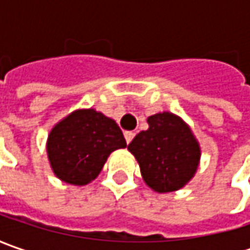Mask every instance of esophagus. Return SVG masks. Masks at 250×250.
I'll return each instance as SVG.
<instances>
[{
    "label": "esophagus",
    "instance_id": "1",
    "mask_svg": "<svg viewBox=\"0 0 250 250\" xmlns=\"http://www.w3.org/2000/svg\"><path fill=\"white\" fill-rule=\"evenodd\" d=\"M133 138H135V132H132V130H126V132H125V140H126L128 145L132 142Z\"/></svg>",
    "mask_w": 250,
    "mask_h": 250
}]
</instances>
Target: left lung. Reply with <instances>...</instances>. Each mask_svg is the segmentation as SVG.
Segmentation results:
<instances>
[{"mask_svg": "<svg viewBox=\"0 0 250 250\" xmlns=\"http://www.w3.org/2000/svg\"><path fill=\"white\" fill-rule=\"evenodd\" d=\"M149 129L142 130L128 146L138 160L145 182L156 192L178 190L195 175L200 147L179 117L161 112L147 118Z\"/></svg>", "mask_w": 250, "mask_h": 250, "instance_id": "1", "label": "left lung"}]
</instances>
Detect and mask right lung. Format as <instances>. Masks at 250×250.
Returning a JSON list of instances; mask_svg holds the SVG:
<instances>
[{
    "label": "right lung",
    "instance_id": "obj_1",
    "mask_svg": "<svg viewBox=\"0 0 250 250\" xmlns=\"http://www.w3.org/2000/svg\"><path fill=\"white\" fill-rule=\"evenodd\" d=\"M126 147L117 122L94 110H78L50 132L47 153L55 175L86 185L100 174L114 150Z\"/></svg>",
    "mask_w": 250,
    "mask_h": 250
}]
</instances>
